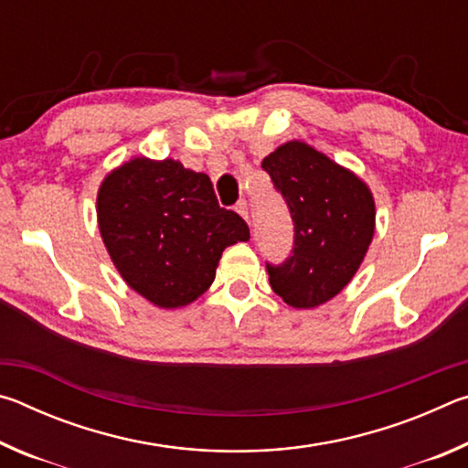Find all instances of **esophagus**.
<instances>
[{
	"mask_svg": "<svg viewBox=\"0 0 468 468\" xmlns=\"http://www.w3.org/2000/svg\"><path fill=\"white\" fill-rule=\"evenodd\" d=\"M235 212H237V215H239V217H243L245 220H250V206H248V202H245V200L237 202Z\"/></svg>",
	"mask_w": 468,
	"mask_h": 468,
	"instance_id": "34e87169",
	"label": "esophagus"
}]
</instances>
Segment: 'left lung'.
I'll use <instances>...</instances> for the list:
<instances>
[{"instance_id":"8db88e82","label":"left lung","mask_w":468,"mask_h":468,"mask_svg":"<svg viewBox=\"0 0 468 468\" xmlns=\"http://www.w3.org/2000/svg\"><path fill=\"white\" fill-rule=\"evenodd\" d=\"M262 169L292 218V253L266 264L276 295L297 310H312L343 291L366 258L376 229L369 187L305 142H287Z\"/></svg>"}]
</instances>
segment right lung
Returning a JSON list of instances; mask_svg holds the SVG:
<instances>
[{
	"instance_id": "right-lung-1",
	"label": "right lung",
	"mask_w": 468,
	"mask_h": 468,
	"mask_svg": "<svg viewBox=\"0 0 468 468\" xmlns=\"http://www.w3.org/2000/svg\"><path fill=\"white\" fill-rule=\"evenodd\" d=\"M97 217L122 279L163 310L200 297L225 248L250 239L245 220L218 206L210 177L173 158L138 156L111 171Z\"/></svg>"
}]
</instances>
